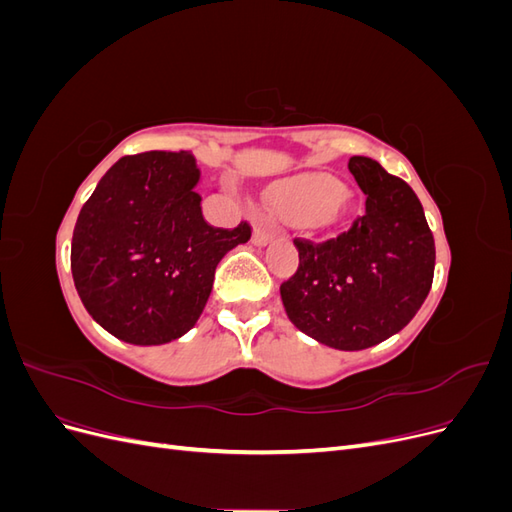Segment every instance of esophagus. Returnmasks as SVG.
<instances>
[{"label": "esophagus", "instance_id": "obj_1", "mask_svg": "<svg viewBox=\"0 0 512 512\" xmlns=\"http://www.w3.org/2000/svg\"><path fill=\"white\" fill-rule=\"evenodd\" d=\"M275 237H277V230L267 228V226H256V228H254V235H252V243H254L256 247H265V245H269Z\"/></svg>", "mask_w": 512, "mask_h": 512}]
</instances>
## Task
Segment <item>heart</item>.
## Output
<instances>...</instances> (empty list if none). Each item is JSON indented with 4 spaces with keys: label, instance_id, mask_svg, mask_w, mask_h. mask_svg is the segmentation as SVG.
Here are the masks:
<instances>
[{
    "label": "heart",
    "instance_id": "heart-1",
    "mask_svg": "<svg viewBox=\"0 0 512 512\" xmlns=\"http://www.w3.org/2000/svg\"><path fill=\"white\" fill-rule=\"evenodd\" d=\"M286 218L305 228H320L337 222L352 203L346 183L320 173L301 175L280 188Z\"/></svg>",
    "mask_w": 512,
    "mask_h": 512
}]
</instances>
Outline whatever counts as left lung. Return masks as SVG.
<instances>
[{"label": "left lung", "mask_w": 512, "mask_h": 512, "mask_svg": "<svg viewBox=\"0 0 512 512\" xmlns=\"http://www.w3.org/2000/svg\"><path fill=\"white\" fill-rule=\"evenodd\" d=\"M350 173L365 194V215L342 235L294 241L299 269L282 284L288 320L335 350H365L399 333L425 303L436 243L408 183L371 158Z\"/></svg>", "instance_id": "left-lung-1"}]
</instances>
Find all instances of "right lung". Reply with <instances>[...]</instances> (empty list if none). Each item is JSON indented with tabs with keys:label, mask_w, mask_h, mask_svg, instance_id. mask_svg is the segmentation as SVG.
I'll return each mask as SVG.
<instances>
[{
	"label": "right lung",
	"mask_w": 512,
	"mask_h": 512,
	"mask_svg": "<svg viewBox=\"0 0 512 512\" xmlns=\"http://www.w3.org/2000/svg\"><path fill=\"white\" fill-rule=\"evenodd\" d=\"M190 151L121 158L83 205L72 237L76 292L104 331L134 346L183 337L209 301L215 269L252 230H220L200 209Z\"/></svg>",
	"instance_id": "obj_1"
}]
</instances>
